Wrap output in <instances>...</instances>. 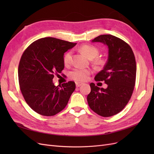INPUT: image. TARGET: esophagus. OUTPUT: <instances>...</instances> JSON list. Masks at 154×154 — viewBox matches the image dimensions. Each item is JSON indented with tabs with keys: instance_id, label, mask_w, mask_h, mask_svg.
Wrapping results in <instances>:
<instances>
[{
	"instance_id": "obj_1",
	"label": "esophagus",
	"mask_w": 154,
	"mask_h": 154,
	"mask_svg": "<svg viewBox=\"0 0 154 154\" xmlns=\"http://www.w3.org/2000/svg\"><path fill=\"white\" fill-rule=\"evenodd\" d=\"M83 84L82 83H80V82H76V87H80Z\"/></svg>"
}]
</instances>
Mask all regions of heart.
Listing matches in <instances>:
<instances>
[{
	"instance_id": "b5f03b06",
	"label": "heart",
	"mask_w": 154,
	"mask_h": 154,
	"mask_svg": "<svg viewBox=\"0 0 154 154\" xmlns=\"http://www.w3.org/2000/svg\"><path fill=\"white\" fill-rule=\"evenodd\" d=\"M81 52L84 53L88 58L92 59L94 58V62L97 66H101L104 63V60L97 56L99 54V49L94 45H83L80 48ZM72 60V52L69 51L65 54L63 57V62L65 65H69ZM92 72V70L88 68H75L70 72V77L72 80L77 82H85L88 80L89 76Z\"/></svg>"
}]
</instances>
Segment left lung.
<instances>
[{"label": "left lung", "instance_id": "left-lung-1", "mask_svg": "<svg viewBox=\"0 0 154 154\" xmlns=\"http://www.w3.org/2000/svg\"><path fill=\"white\" fill-rule=\"evenodd\" d=\"M92 42L108 46V60L94 78L96 82L104 81L108 87L100 88L91 83L87 102L94 112L110 117L122 111L132 95L136 78V59L130 46L115 36L102 35Z\"/></svg>", "mask_w": 154, "mask_h": 154}]
</instances>
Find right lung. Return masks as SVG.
Wrapping results in <instances>:
<instances>
[{"label": "right lung", "instance_id": "obj_1", "mask_svg": "<svg viewBox=\"0 0 154 154\" xmlns=\"http://www.w3.org/2000/svg\"><path fill=\"white\" fill-rule=\"evenodd\" d=\"M76 45L45 37L35 41L23 53L18 69L20 89L27 105L36 113L52 116L67 105L75 83L70 81L55 86L53 79L64 68V53Z\"/></svg>", "mask_w": 154, "mask_h": 154}]
</instances>
